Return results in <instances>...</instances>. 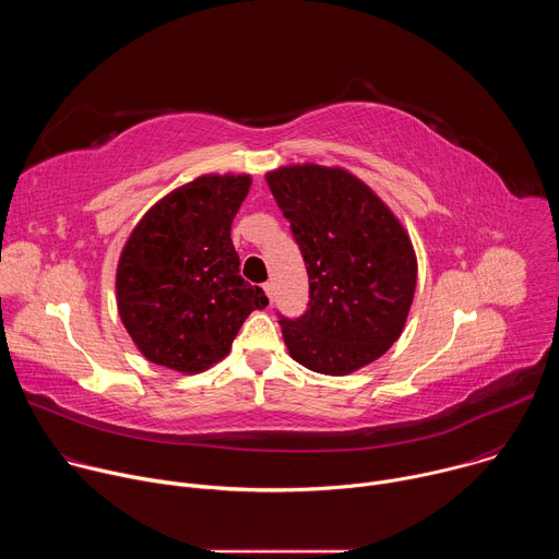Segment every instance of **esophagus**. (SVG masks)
Returning <instances> with one entry per match:
<instances>
[{
	"mask_svg": "<svg viewBox=\"0 0 559 559\" xmlns=\"http://www.w3.org/2000/svg\"><path fill=\"white\" fill-rule=\"evenodd\" d=\"M263 292H265V296L272 300L274 298V287H272V283H263Z\"/></svg>",
	"mask_w": 559,
	"mask_h": 559,
	"instance_id": "1",
	"label": "esophagus"
}]
</instances>
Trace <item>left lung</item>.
Segmentation results:
<instances>
[{"label":"left lung","instance_id":"obj_1","mask_svg":"<svg viewBox=\"0 0 559 559\" xmlns=\"http://www.w3.org/2000/svg\"><path fill=\"white\" fill-rule=\"evenodd\" d=\"M267 186L309 276L305 313H278L292 358L328 376L373 362L401 338L414 300L418 265L405 227L338 168L289 166Z\"/></svg>","mask_w":559,"mask_h":559}]
</instances>
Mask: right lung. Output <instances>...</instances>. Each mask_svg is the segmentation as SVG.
<instances>
[{
	"label": "right lung",
	"instance_id": "1",
	"mask_svg": "<svg viewBox=\"0 0 559 559\" xmlns=\"http://www.w3.org/2000/svg\"><path fill=\"white\" fill-rule=\"evenodd\" d=\"M248 192L250 177H199L152 205L132 229L117 267V302L150 362L203 371L270 302L238 274L229 238Z\"/></svg>",
	"mask_w": 559,
	"mask_h": 559
}]
</instances>
